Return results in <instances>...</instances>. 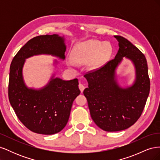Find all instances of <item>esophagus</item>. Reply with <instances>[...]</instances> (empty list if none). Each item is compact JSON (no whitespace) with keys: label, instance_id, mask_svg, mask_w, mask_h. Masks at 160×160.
<instances>
[{"label":"esophagus","instance_id":"1","mask_svg":"<svg viewBox=\"0 0 160 160\" xmlns=\"http://www.w3.org/2000/svg\"><path fill=\"white\" fill-rule=\"evenodd\" d=\"M79 88L80 91H81V92H83V90H84V89H85V86L83 84L79 83Z\"/></svg>","mask_w":160,"mask_h":160}]
</instances>
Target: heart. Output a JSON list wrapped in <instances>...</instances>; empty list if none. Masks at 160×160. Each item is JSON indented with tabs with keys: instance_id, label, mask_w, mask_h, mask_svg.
Masks as SVG:
<instances>
[{
	"instance_id": "1",
	"label": "heart",
	"mask_w": 160,
	"mask_h": 160,
	"mask_svg": "<svg viewBox=\"0 0 160 160\" xmlns=\"http://www.w3.org/2000/svg\"><path fill=\"white\" fill-rule=\"evenodd\" d=\"M112 47L109 43L89 40L77 45L73 50L72 59L77 64H86L89 61L92 69L103 65L110 57Z\"/></svg>"
}]
</instances>
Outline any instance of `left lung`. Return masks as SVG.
I'll list each match as a JSON object with an SVG mask.
<instances>
[{
    "instance_id": "1",
    "label": "left lung",
    "mask_w": 160,
    "mask_h": 160,
    "mask_svg": "<svg viewBox=\"0 0 160 160\" xmlns=\"http://www.w3.org/2000/svg\"><path fill=\"white\" fill-rule=\"evenodd\" d=\"M114 37L119 42L115 59L84 75L89 85L83 94L91 117L106 132L126 129L136 122L143 112L150 89L146 57L125 38ZM124 56L132 61L137 71L134 84L126 89L119 88L114 80L115 69Z\"/></svg>"
}]
</instances>
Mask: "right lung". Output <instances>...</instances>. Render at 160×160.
Returning a JSON list of instances; mask_svg holds the SVG:
<instances>
[{
    "mask_svg": "<svg viewBox=\"0 0 160 160\" xmlns=\"http://www.w3.org/2000/svg\"><path fill=\"white\" fill-rule=\"evenodd\" d=\"M64 38L57 35L31 38L12 61L8 81V99L17 118L25 126L37 133L55 134L63 129L69 118L72 104L80 94L78 79H52L40 90L27 88L22 69L25 59L40 54L65 59Z\"/></svg>",
    "mask_w": 160,
    "mask_h": 160,
    "instance_id": "1",
    "label": "right lung"
}]
</instances>
